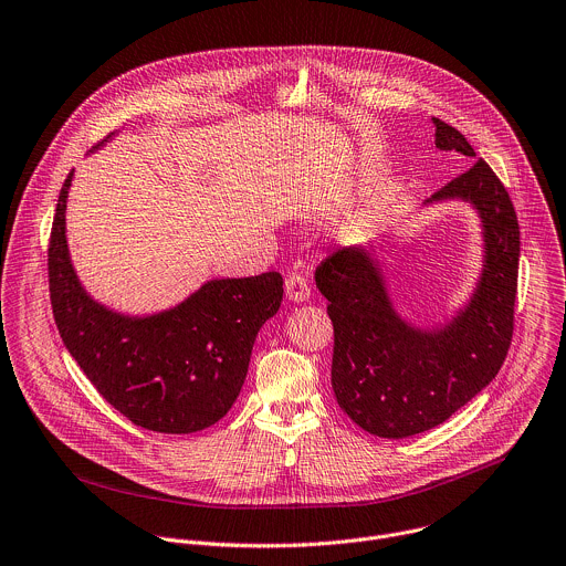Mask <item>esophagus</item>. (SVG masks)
<instances>
[{"label":"esophagus","mask_w":566,"mask_h":566,"mask_svg":"<svg viewBox=\"0 0 566 566\" xmlns=\"http://www.w3.org/2000/svg\"><path fill=\"white\" fill-rule=\"evenodd\" d=\"M286 295L291 302H306L311 297V284L302 275L286 277Z\"/></svg>","instance_id":"obj_1"}]
</instances>
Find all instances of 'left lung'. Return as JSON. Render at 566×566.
<instances>
[{"instance_id": "left-lung-1", "label": "left lung", "mask_w": 566, "mask_h": 566, "mask_svg": "<svg viewBox=\"0 0 566 566\" xmlns=\"http://www.w3.org/2000/svg\"><path fill=\"white\" fill-rule=\"evenodd\" d=\"M436 148L464 155L467 137L431 117ZM469 205L482 229V269L469 300L440 324H416L391 297L380 244L348 247L315 271L335 331L331 385L339 409L364 431L400 440L447 422L495 378L513 335L520 229L506 188L484 159L422 207Z\"/></svg>"}]
</instances>
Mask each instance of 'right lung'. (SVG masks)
<instances>
[{
  "label": "right lung",
  "mask_w": 566,
  "mask_h": 566,
  "mask_svg": "<svg viewBox=\"0 0 566 566\" xmlns=\"http://www.w3.org/2000/svg\"><path fill=\"white\" fill-rule=\"evenodd\" d=\"M73 172L62 186L49 249L53 315L69 353L133 424L170 436L213 427L235 405L255 337L280 308L282 275L216 277L164 311H115L86 291L71 260Z\"/></svg>",
  "instance_id": "1"
}]
</instances>
